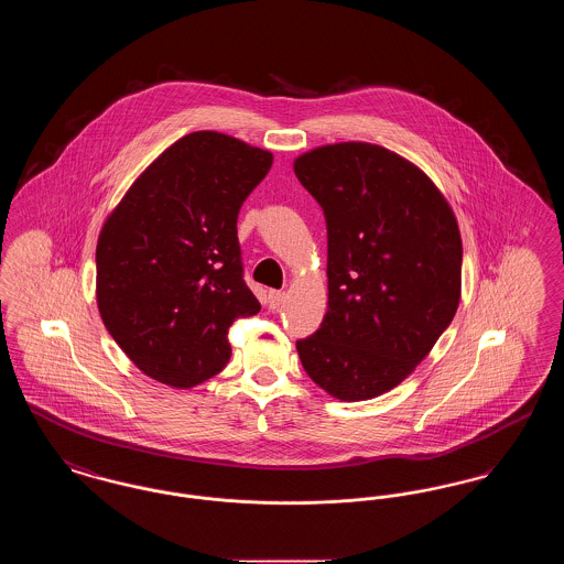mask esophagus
Instances as JSON below:
<instances>
[{"mask_svg": "<svg viewBox=\"0 0 564 564\" xmlns=\"http://www.w3.org/2000/svg\"><path fill=\"white\" fill-rule=\"evenodd\" d=\"M283 300H285V292H279V290H270L269 292V306L274 311V308H279L281 304H283Z\"/></svg>", "mask_w": 564, "mask_h": 564, "instance_id": "esophagus-1", "label": "esophagus"}]
</instances>
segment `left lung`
Segmentation results:
<instances>
[{
  "label": "left lung",
  "instance_id": "obj_1",
  "mask_svg": "<svg viewBox=\"0 0 564 564\" xmlns=\"http://www.w3.org/2000/svg\"><path fill=\"white\" fill-rule=\"evenodd\" d=\"M294 171L327 226V313L295 349L329 395L370 400L398 387L455 317V214L419 166L372 143L323 145Z\"/></svg>",
  "mask_w": 564,
  "mask_h": 564
}]
</instances>
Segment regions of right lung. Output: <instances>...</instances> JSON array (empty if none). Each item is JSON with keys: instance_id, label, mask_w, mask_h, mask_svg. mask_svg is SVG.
Returning a JSON list of instances; mask_svg holds the SVG:
<instances>
[{"instance_id": "right-lung-1", "label": "right lung", "mask_w": 564, "mask_h": 564, "mask_svg": "<svg viewBox=\"0 0 564 564\" xmlns=\"http://www.w3.org/2000/svg\"><path fill=\"white\" fill-rule=\"evenodd\" d=\"M272 154L228 134L182 137L109 215L97 242V304L143 375L189 389L219 375L228 327L260 313L242 274L237 219Z\"/></svg>"}]
</instances>
